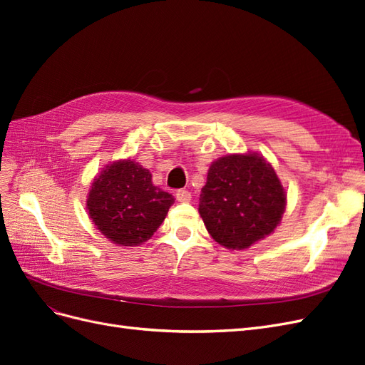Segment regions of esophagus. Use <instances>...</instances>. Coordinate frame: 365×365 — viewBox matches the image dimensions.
<instances>
[{
    "label": "esophagus",
    "instance_id": "obj_1",
    "mask_svg": "<svg viewBox=\"0 0 365 365\" xmlns=\"http://www.w3.org/2000/svg\"><path fill=\"white\" fill-rule=\"evenodd\" d=\"M175 196L180 202H190V200H192V195L189 190H176Z\"/></svg>",
    "mask_w": 365,
    "mask_h": 365
}]
</instances>
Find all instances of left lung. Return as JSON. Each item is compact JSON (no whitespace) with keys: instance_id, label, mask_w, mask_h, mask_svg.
<instances>
[{"instance_id":"8db88e82","label":"left lung","mask_w":365,"mask_h":365,"mask_svg":"<svg viewBox=\"0 0 365 365\" xmlns=\"http://www.w3.org/2000/svg\"><path fill=\"white\" fill-rule=\"evenodd\" d=\"M286 192L272 165L256 152L213 161L200 196V215L219 245L245 250L274 233Z\"/></svg>"}]
</instances>
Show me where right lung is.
I'll return each mask as SVG.
<instances>
[{"mask_svg":"<svg viewBox=\"0 0 365 365\" xmlns=\"http://www.w3.org/2000/svg\"><path fill=\"white\" fill-rule=\"evenodd\" d=\"M173 202L170 193L153 185L148 169L118 160L94 178L86 210L105 237L120 247H137L153 236Z\"/></svg>","mask_w":365,"mask_h":365,"instance_id":"right-lung-1","label":"right lung"}]
</instances>
